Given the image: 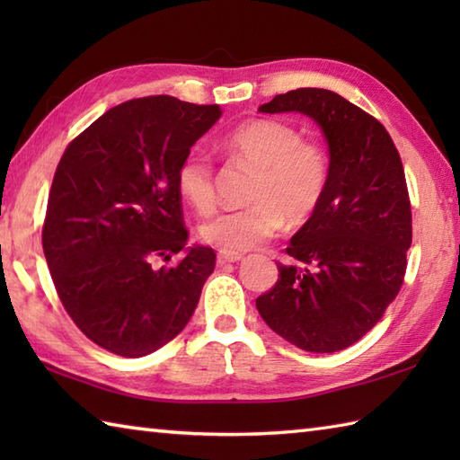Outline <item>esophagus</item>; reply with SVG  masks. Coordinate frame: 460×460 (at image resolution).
I'll list each match as a JSON object with an SVG mask.
<instances>
[{
  "instance_id": "esophagus-1",
  "label": "esophagus",
  "mask_w": 460,
  "mask_h": 460,
  "mask_svg": "<svg viewBox=\"0 0 460 460\" xmlns=\"http://www.w3.org/2000/svg\"><path fill=\"white\" fill-rule=\"evenodd\" d=\"M217 261L219 265H225V262H239L243 261V255L241 252H233V251H219Z\"/></svg>"
}]
</instances>
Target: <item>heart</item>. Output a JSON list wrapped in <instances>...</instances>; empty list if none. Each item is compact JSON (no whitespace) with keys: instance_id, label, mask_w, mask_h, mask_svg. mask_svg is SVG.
<instances>
[{"instance_id":"b5f03b06","label":"heart","mask_w":460,"mask_h":460,"mask_svg":"<svg viewBox=\"0 0 460 460\" xmlns=\"http://www.w3.org/2000/svg\"><path fill=\"white\" fill-rule=\"evenodd\" d=\"M229 158L252 168L247 208L227 209L201 225L205 243L221 251H249L285 227L306 223L324 198L328 160L316 144L280 120H249L221 140ZM175 188L190 208L208 215L215 208L213 168L205 154L191 150L175 170Z\"/></svg>"}]
</instances>
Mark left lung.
I'll use <instances>...</instances> for the list:
<instances>
[{
	"label": "left lung",
	"instance_id": "left-lung-1",
	"mask_svg": "<svg viewBox=\"0 0 460 460\" xmlns=\"http://www.w3.org/2000/svg\"><path fill=\"white\" fill-rule=\"evenodd\" d=\"M259 112L314 120L330 164L324 198L290 239L292 262H279L257 310L290 344L332 354L364 338L403 285L411 205L402 158L374 116L326 89L277 94Z\"/></svg>",
	"mask_w": 460,
	"mask_h": 460
}]
</instances>
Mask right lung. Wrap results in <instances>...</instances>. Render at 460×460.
Returning <instances> with one entry per match:
<instances>
[{
  "label": "right lung",
  "instance_id": "add662e5",
  "mask_svg": "<svg viewBox=\"0 0 460 460\" xmlns=\"http://www.w3.org/2000/svg\"><path fill=\"white\" fill-rule=\"evenodd\" d=\"M219 104L146 96L114 106L68 144L57 165L43 251L68 316L94 344L142 358L188 324L215 269L188 247L175 170L221 119ZM183 250L175 268L155 258Z\"/></svg>",
  "mask_w": 460,
  "mask_h": 460
}]
</instances>
